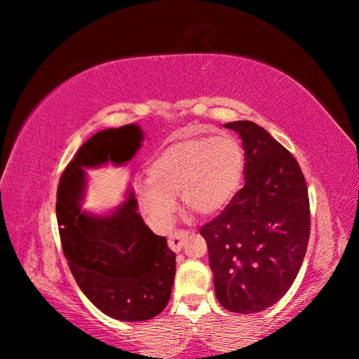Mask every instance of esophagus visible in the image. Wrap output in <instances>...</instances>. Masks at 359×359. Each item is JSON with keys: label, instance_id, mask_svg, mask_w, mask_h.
Wrapping results in <instances>:
<instances>
[{"label": "esophagus", "instance_id": "34e87169", "mask_svg": "<svg viewBox=\"0 0 359 359\" xmlns=\"http://www.w3.org/2000/svg\"><path fill=\"white\" fill-rule=\"evenodd\" d=\"M189 231L188 230H177L174 231L171 236H170V241H168V243H170V248L172 251H175V253H179V251L182 250V247H184V243L188 238Z\"/></svg>", "mask_w": 359, "mask_h": 359}]
</instances>
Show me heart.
Returning <instances> with one entry per match:
<instances>
[{"mask_svg": "<svg viewBox=\"0 0 359 359\" xmlns=\"http://www.w3.org/2000/svg\"><path fill=\"white\" fill-rule=\"evenodd\" d=\"M245 156L234 137H188L168 144L152 158L149 180L139 187L144 215L157 226H168L175 196L197 215L211 216L224 210L238 193Z\"/></svg>", "mask_w": 359, "mask_h": 359, "instance_id": "b5f03b06", "label": "heart"}]
</instances>
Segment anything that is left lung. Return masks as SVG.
<instances>
[{"label": "left lung", "mask_w": 359, "mask_h": 359, "mask_svg": "<svg viewBox=\"0 0 359 359\" xmlns=\"http://www.w3.org/2000/svg\"><path fill=\"white\" fill-rule=\"evenodd\" d=\"M245 149V185L208 224L216 297L233 313H257L292 287L310 238L306 179L292 152L255 121L225 125Z\"/></svg>", "instance_id": "left-lung-1"}]
</instances>
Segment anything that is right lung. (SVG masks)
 Segmentation results:
<instances>
[{
	"instance_id": "obj_1",
	"label": "right lung",
	"mask_w": 359,
	"mask_h": 359,
	"mask_svg": "<svg viewBox=\"0 0 359 359\" xmlns=\"http://www.w3.org/2000/svg\"><path fill=\"white\" fill-rule=\"evenodd\" d=\"M142 142L135 125L98 131L81 144L60 177L57 220L67 265L81 292L104 315L118 321H147L171 296L175 253L166 238L152 233L137 212L134 193L108 217L80 211L83 168L125 163Z\"/></svg>"
}]
</instances>
